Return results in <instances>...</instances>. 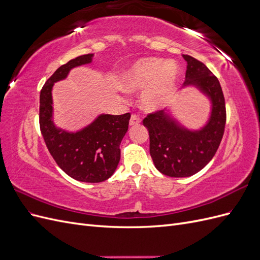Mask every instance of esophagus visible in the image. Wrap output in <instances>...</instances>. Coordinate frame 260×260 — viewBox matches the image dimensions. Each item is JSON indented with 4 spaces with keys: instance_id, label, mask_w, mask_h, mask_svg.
<instances>
[{
    "instance_id": "esophagus-1",
    "label": "esophagus",
    "mask_w": 260,
    "mask_h": 260,
    "mask_svg": "<svg viewBox=\"0 0 260 260\" xmlns=\"http://www.w3.org/2000/svg\"><path fill=\"white\" fill-rule=\"evenodd\" d=\"M141 122V118L138 116V115H131V118H130V121H129V123H130V125H137V124H139Z\"/></svg>"
}]
</instances>
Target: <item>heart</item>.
Here are the masks:
<instances>
[{
	"label": "heart",
	"mask_w": 260,
	"mask_h": 260,
	"mask_svg": "<svg viewBox=\"0 0 260 260\" xmlns=\"http://www.w3.org/2000/svg\"><path fill=\"white\" fill-rule=\"evenodd\" d=\"M178 67L172 61L157 57H145L133 62L122 75L121 88L135 92L142 90L141 105L148 112L166 106L176 92Z\"/></svg>",
	"instance_id": "1"
}]
</instances>
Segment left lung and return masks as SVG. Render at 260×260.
I'll return each mask as SVG.
<instances>
[{"label":"left lung","mask_w":260,"mask_h":260,"mask_svg":"<svg viewBox=\"0 0 260 260\" xmlns=\"http://www.w3.org/2000/svg\"><path fill=\"white\" fill-rule=\"evenodd\" d=\"M183 58L187 64L183 86H196L211 101L208 122L201 130L191 131L165 111L148 114L143 119L155 167L174 178L193 176L212 159L222 140L226 119L223 92L217 77L190 55H183Z\"/></svg>","instance_id":"8db88e82"}]
</instances>
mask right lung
Masks as SVG:
<instances>
[{
    "label": "right lung",
    "instance_id": "add662e5",
    "mask_svg": "<svg viewBox=\"0 0 260 260\" xmlns=\"http://www.w3.org/2000/svg\"><path fill=\"white\" fill-rule=\"evenodd\" d=\"M93 54L78 56L61 65L43 85L40 93V130L44 142L59 168L81 182H103L115 172L120 160V143L128 131L130 113L100 115L88 127L67 132L55 127L52 120V88L65 79L70 69L89 64Z\"/></svg>",
    "mask_w": 260,
    "mask_h": 260
}]
</instances>
